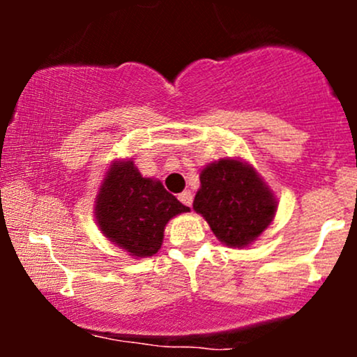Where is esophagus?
Returning a JSON list of instances; mask_svg holds the SVG:
<instances>
[{
  "label": "esophagus",
  "mask_w": 357,
  "mask_h": 357,
  "mask_svg": "<svg viewBox=\"0 0 357 357\" xmlns=\"http://www.w3.org/2000/svg\"><path fill=\"white\" fill-rule=\"evenodd\" d=\"M178 198H179V202L184 204V206H191V204H192V195H191L190 190L183 191L181 195L178 196Z\"/></svg>",
  "instance_id": "esophagus-1"
}]
</instances>
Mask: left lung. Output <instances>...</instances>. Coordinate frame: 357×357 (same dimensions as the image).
I'll use <instances>...</instances> for the list:
<instances>
[{
  "mask_svg": "<svg viewBox=\"0 0 357 357\" xmlns=\"http://www.w3.org/2000/svg\"><path fill=\"white\" fill-rule=\"evenodd\" d=\"M192 210L203 216L221 243L243 248L268 228L277 199L248 162L225 158L203 167Z\"/></svg>",
  "mask_w": 357,
  "mask_h": 357,
  "instance_id": "left-lung-1",
  "label": "left lung"
}]
</instances>
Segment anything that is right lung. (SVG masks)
Masks as SVG:
<instances>
[{
    "instance_id": "add662e5",
    "label": "right lung",
    "mask_w": 357,
    "mask_h": 357,
    "mask_svg": "<svg viewBox=\"0 0 357 357\" xmlns=\"http://www.w3.org/2000/svg\"><path fill=\"white\" fill-rule=\"evenodd\" d=\"M190 211L161 181L142 178L130 159L114 161L96 198V221L105 238L136 258L161 248L167 221Z\"/></svg>"
}]
</instances>
